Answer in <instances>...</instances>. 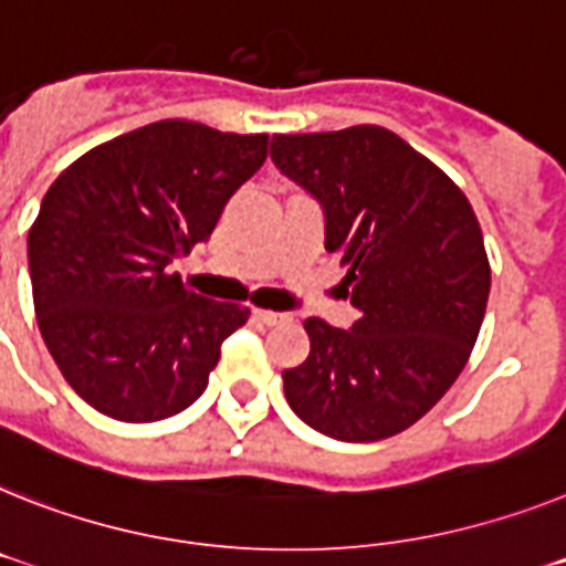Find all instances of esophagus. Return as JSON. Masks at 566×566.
<instances>
[{"mask_svg":"<svg viewBox=\"0 0 566 566\" xmlns=\"http://www.w3.org/2000/svg\"><path fill=\"white\" fill-rule=\"evenodd\" d=\"M255 319L264 322V325H284V322H291V316L287 313H275V311H253Z\"/></svg>","mask_w":566,"mask_h":566,"instance_id":"34e87169","label":"esophagus"}]
</instances>
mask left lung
<instances>
[{
    "mask_svg": "<svg viewBox=\"0 0 566 566\" xmlns=\"http://www.w3.org/2000/svg\"><path fill=\"white\" fill-rule=\"evenodd\" d=\"M275 169L325 216L350 331L305 322L311 354L284 397L319 434L374 443L415 426L460 377L481 331L489 259L472 203L443 169L382 126L273 135Z\"/></svg>",
    "mask_w": 566,
    "mask_h": 566,
    "instance_id": "8db88e82",
    "label": "left lung"
}]
</instances>
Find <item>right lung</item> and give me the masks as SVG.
I'll use <instances>...</instances> for the list:
<instances>
[{
	"label": "right lung",
	"instance_id": "add662e5",
	"mask_svg": "<svg viewBox=\"0 0 566 566\" xmlns=\"http://www.w3.org/2000/svg\"><path fill=\"white\" fill-rule=\"evenodd\" d=\"M268 135L160 120L85 151L28 232L33 311L69 386L99 415L155 422L192 406L250 311L187 291L175 261L212 235Z\"/></svg>",
	"mask_w": 566,
	"mask_h": 566
}]
</instances>
